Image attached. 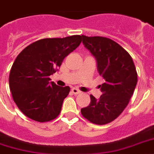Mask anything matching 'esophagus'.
Returning a JSON list of instances; mask_svg holds the SVG:
<instances>
[{
    "label": "esophagus",
    "mask_w": 154,
    "mask_h": 154,
    "mask_svg": "<svg viewBox=\"0 0 154 154\" xmlns=\"http://www.w3.org/2000/svg\"><path fill=\"white\" fill-rule=\"evenodd\" d=\"M72 93L73 94H75V95H77V94H80L82 92L80 91V90H78L77 89H75V88H73V89H72Z\"/></svg>",
    "instance_id": "34e87169"
}]
</instances>
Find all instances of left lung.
<instances>
[{"instance_id": "1", "label": "left lung", "mask_w": 154, "mask_h": 154, "mask_svg": "<svg viewBox=\"0 0 154 154\" xmlns=\"http://www.w3.org/2000/svg\"><path fill=\"white\" fill-rule=\"evenodd\" d=\"M82 37L85 47L96 57L99 74L105 82L101 85L100 98L90 95V104L81 112L91 123L108 124L124 111L134 94L137 82L136 67L129 53L114 41Z\"/></svg>"}]
</instances>
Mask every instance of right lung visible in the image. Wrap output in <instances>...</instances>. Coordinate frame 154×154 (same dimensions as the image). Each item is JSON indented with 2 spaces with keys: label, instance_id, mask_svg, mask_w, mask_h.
<instances>
[{
  "label": "right lung",
  "instance_id": "right-lung-1",
  "mask_svg": "<svg viewBox=\"0 0 154 154\" xmlns=\"http://www.w3.org/2000/svg\"><path fill=\"white\" fill-rule=\"evenodd\" d=\"M82 36L44 38L25 47L14 60L9 73V88L18 109L30 119L47 122L60 114L69 86H58L49 76L63 60L77 49Z\"/></svg>",
  "mask_w": 154,
  "mask_h": 154
}]
</instances>
